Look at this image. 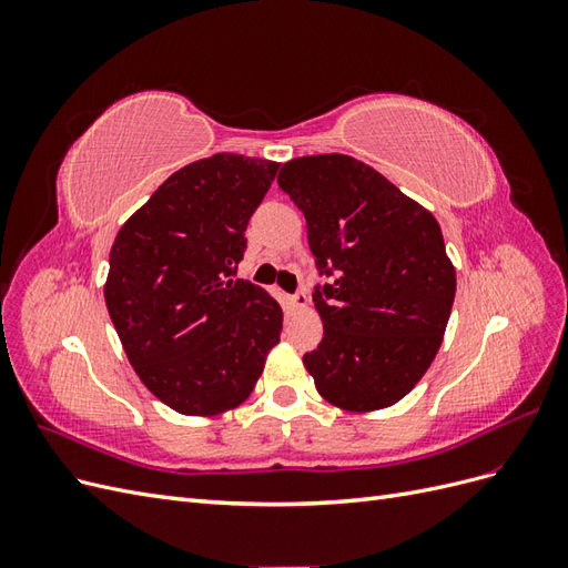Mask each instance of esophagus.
I'll list each match as a JSON object with an SVG mask.
<instances>
[{
    "mask_svg": "<svg viewBox=\"0 0 568 568\" xmlns=\"http://www.w3.org/2000/svg\"><path fill=\"white\" fill-rule=\"evenodd\" d=\"M307 301H311V298H307L305 291H296V294L291 296V305H294L296 311H301V307H305V305H307Z\"/></svg>",
    "mask_w": 568,
    "mask_h": 568,
    "instance_id": "1",
    "label": "esophagus"
}]
</instances>
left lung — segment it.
Instances as JSON below:
<instances>
[{
  "instance_id": "obj_1",
  "label": "left lung",
  "mask_w": 568,
  "mask_h": 568,
  "mask_svg": "<svg viewBox=\"0 0 568 568\" xmlns=\"http://www.w3.org/2000/svg\"><path fill=\"white\" fill-rule=\"evenodd\" d=\"M305 215L324 284L317 351L303 355L324 400L382 409L434 363L455 301V267L436 217L382 173L343 153L284 163L277 178Z\"/></svg>"
}]
</instances>
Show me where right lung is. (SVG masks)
Returning a JSON list of instances; mask_svg holds the SVG:
<instances>
[{
  "label": "right lung",
  "instance_id": "right-lung-1",
  "mask_svg": "<svg viewBox=\"0 0 568 568\" xmlns=\"http://www.w3.org/2000/svg\"><path fill=\"white\" fill-rule=\"evenodd\" d=\"M280 163L215 153L170 175L120 227L106 307L144 386L182 415L242 405L280 343L282 307L236 277Z\"/></svg>",
  "mask_w": 568,
  "mask_h": 568
}]
</instances>
